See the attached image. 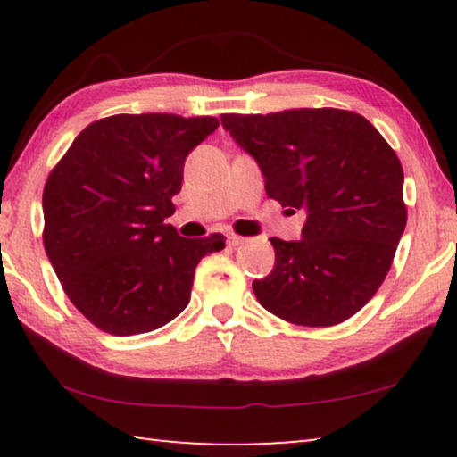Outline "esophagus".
<instances>
[{"label": "esophagus", "mask_w": 457, "mask_h": 457, "mask_svg": "<svg viewBox=\"0 0 457 457\" xmlns=\"http://www.w3.org/2000/svg\"><path fill=\"white\" fill-rule=\"evenodd\" d=\"M227 243L230 247H239V245H243V243H245V239H243V237H237V235H228Z\"/></svg>", "instance_id": "esophagus-1"}]
</instances>
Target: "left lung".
Returning a JSON list of instances; mask_svg holds the SVG:
<instances>
[{"mask_svg": "<svg viewBox=\"0 0 457 457\" xmlns=\"http://www.w3.org/2000/svg\"><path fill=\"white\" fill-rule=\"evenodd\" d=\"M220 122L260 166L266 195L305 212L302 239H270L272 272L252 285L262 308L302 327L352 318L385 280L405 230L395 152L345 110L224 114Z\"/></svg>", "mask_w": 457, "mask_h": 457, "instance_id": "left-lung-1", "label": "left lung"}]
</instances>
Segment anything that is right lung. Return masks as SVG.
Wrapping results in <instances>:
<instances>
[{"label":"right lung","instance_id":"add662e5","mask_svg":"<svg viewBox=\"0 0 457 457\" xmlns=\"http://www.w3.org/2000/svg\"><path fill=\"white\" fill-rule=\"evenodd\" d=\"M218 129L212 116L118 114L72 141L43 189V245L66 295L97 328L116 337L174 320L191 299L204 255L222 235L185 239L172 197L185 160Z\"/></svg>","mask_w":457,"mask_h":457}]
</instances>
